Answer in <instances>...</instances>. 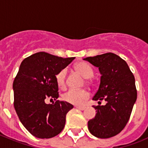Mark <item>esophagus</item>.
Returning a JSON list of instances; mask_svg holds the SVG:
<instances>
[{"mask_svg":"<svg viewBox=\"0 0 148 148\" xmlns=\"http://www.w3.org/2000/svg\"><path fill=\"white\" fill-rule=\"evenodd\" d=\"M76 108L81 110H84L86 109V106H76Z\"/></svg>","mask_w":148,"mask_h":148,"instance_id":"1","label":"esophagus"}]
</instances>
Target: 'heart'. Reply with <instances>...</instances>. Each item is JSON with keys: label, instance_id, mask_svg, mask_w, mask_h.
I'll list each match as a JSON object with an SVG mask.
<instances>
[{"label": "heart", "instance_id": "b5f03b06", "mask_svg": "<svg viewBox=\"0 0 148 148\" xmlns=\"http://www.w3.org/2000/svg\"><path fill=\"white\" fill-rule=\"evenodd\" d=\"M75 68L84 78H90L93 75L94 72L92 68L86 62H78L75 64ZM66 74H67V70L64 68L58 72L56 75L57 84L61 89H64L66 87ZM87 98H88V93L86 90H76V89H70L62 95V99L65 101L75 105H80L83 104L84 101L87 100Z\"/></svg>", "mask_w": 148, "mask_h": 148}]
</instances>
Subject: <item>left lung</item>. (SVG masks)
Instances as JSON below:
<instances>
[{"instance_id": "8db88e82", "label": "left lung", "mask_w": 148, "mask_h": 148, "mask_svg": "<svg viewBox=\"0 0 148 148\" xmlns=\"http://www.w3.org/2000/svg\"><path fill=\"white\" fill-rule=\"evenodd\" d=\"M84 60L99 67L101 74L99 90L92 100L106 101L105 105L92 106L96 115L88 121L89 131L97 138L115 136L127 124L136 101L134 75L126 61L114 53H104Z\"/></svg>"}]
</instances>
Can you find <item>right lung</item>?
<instances>
[{
    "label": "right lung",
    "mask_w": 148,
    "mask_h": 148,
    "mask_svg": "<svg viewBox=\"0 0 148 148\" xmlns=\"http://www.w3.org/2000/svg\"><path fill=\"white\" fill-rule=\"evenodd\" d=\"M74 59L39 52L21 64L13 82L14 107L22 125L34 136L52 138L64 127L66 115L73 105L57 100L59 94L56 75ZM47 99L56 102L46 104Z\"/></svg>",
    "instance_id": "add662e5"
}]
</instances>
